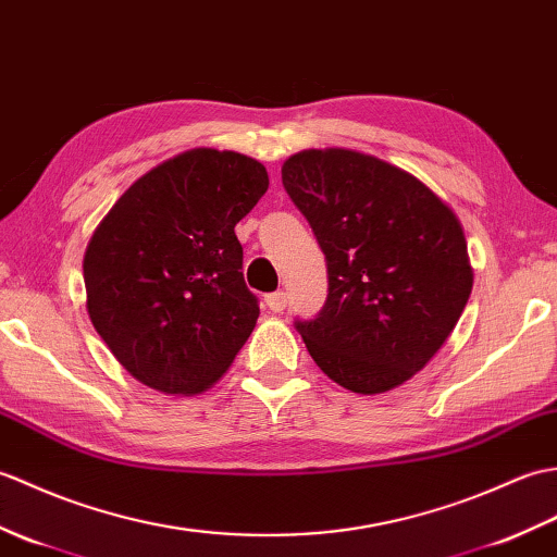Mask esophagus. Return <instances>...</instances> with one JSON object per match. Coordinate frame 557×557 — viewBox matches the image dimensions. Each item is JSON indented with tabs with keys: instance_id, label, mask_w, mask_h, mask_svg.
Instances as JSON below:
<instances>
[{
	"instance_id": "1",
	"label": "esophagus",
	"mask_w": 557,
	"mask_h": 557,
	"mask_svg": "<svg viewBox=\"0 0 557 557\" xmlns=\"http://www.w3.org/2000/svg\"><path fill=\"white\" fill-rule=\"evenodd\" d=\"M286 305H288V295L283 290L267 295V307L271 312H283V310H286Z\"/></svg>"
}]
</instances>
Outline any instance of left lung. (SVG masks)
Masks as SVG:
<instances>
[{
	"label": "left lung",
	"instance_id": "left-lung-1",
	"mask_svg": "<svg viewBox=\"0 0 557 557\" xmlns=\"http://www.w3.org/2000/svg\"><path fill=\"white\" fill-rule=\"evenodd\" d=\"M326 257L329 298L298 321L307 352L338 386L376 395L424 369L474 286L460 219L410 171L348 147L281 166Z\"/></svg>",
	"mask_w": 557,
	"mask_h": 557
}]
</instances>
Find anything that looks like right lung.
I'll list each match as a JSON object with an SVG mask.
<instances>
[{
  "instance_id": "add662e5",
  "label": "right lung",
  "mask_w": 557,
  "mask_h": 557,
  "mask_svg": "<svg viewBox=\"0 0 557 557\" xmlns=\"http://www.w3.org/2000/svg\"><path fill=\"white\" fill-rule=\"evenodd\" d=\"M269 188L264 164L195 147L123 193L85 247V310L126 372L197 395L228 372L257 324L236 224Z\"/></svg>"
}]
</instances>
